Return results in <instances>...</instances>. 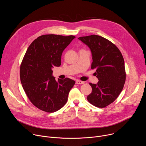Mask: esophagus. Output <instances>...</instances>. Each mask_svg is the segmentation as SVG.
Listing matches in <instances>:
<instances>
[{
	"label": "esophagus",
	"instance_id": "obj_1",
	"mask_svg": "<svg viewBox=\"0 0 146 146\" xmlns=\"http://www.w3.org/2000/svg\"><path fill=\"white\" fill-rule=\"evenodd\" d=\"M85 83L84 81H80V80H76V84H84Z\"/></svg>",
	"mask_w": 146,
	"mask_h": 146
}]
</instances>
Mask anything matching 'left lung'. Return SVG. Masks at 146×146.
Returning <instances> with one entry per match:
<instances>
[{
  "label": "left lung",
  "instance_id": "1",
  "mask_svg": "<svg viewBox=\"0 0 146 146\" xmlns=\"http://www.w3.org/2000/svg\"><path fill=\"white\" fill-rule=\"evenodd\" d=\"M78 39L90 48L91 69H96L99 80L96 84L90 83L92 90L87 100L97 108H105L118 98L123 89L126 80L123 58L115 44L102 36L93 35Z\"/></svg>",
  "mask_w": 146,
  "mask_h": 146
}]
</instances>
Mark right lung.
<instances>
[{
  "label": "right lung",
  "mask_w": 146,
  "mask_h": 146,
  "mask_svg": "<svg viewBox=\"0 0 146 146\" xmlns=\"http://www.w3.org/2000/svg\"><path fill=\"white\" fill-rule=\"evenodd\" d=\"M76 37L44 35L36 38L28 47L20 66L21 82L27 96L40 110L52 113L68 101L75 81L52 76V68L60 66L64 50Z\"/></svg>",
  "instance_id": "obj_1"
}]
</instances>
